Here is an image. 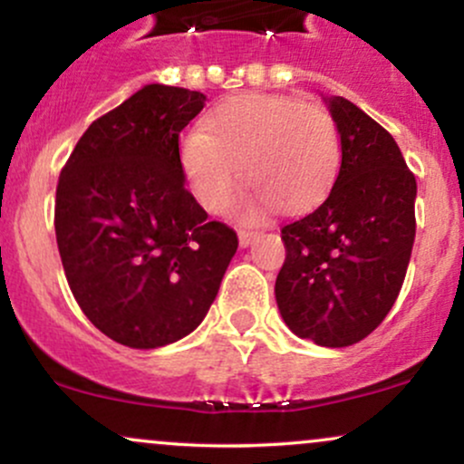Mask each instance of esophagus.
<instances>
[{"mask_svg":"<svg viewBox=\"0 0 464 464\" xmlns=\"http://www.w3.org/2000/svg\"><path fill=\"white\" fill-rule=\"evenodd\" d=\"M237 237H239V246L246 248L255 242V239L259 237V231H253V228H239Z\"/></svg>","mask_w":464,"mask_h":464,"instance_id":"34e87169","label":"esophagus"}]
</instances>
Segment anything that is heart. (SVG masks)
Returning <instances> with one entry per match:
<instances>
[{
  "label": "heart",
  "mask_w": 464,
  "mask_h": 464,
  "mask_svg": "<svg viewBox=\"0 0 464 464\" xmlns=\"http://www.w3.org/2000/svg\"><path fill=\"white\" fill-rule=\"evenodd\" d=\"M180 168L205 209L222 214L244 177L255 198L242 205L257 214L273 202L284 214L318 205L340 168V141L332 115L287 95L246 93L220 102L180 141Z\"/></svg>",
  "instance_id": "obj_1"
}]
</instances>
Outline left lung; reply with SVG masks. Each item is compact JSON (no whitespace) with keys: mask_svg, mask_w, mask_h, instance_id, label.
<instances>
[{"mask_svg":"<svg viewBox=\"0 0 464 464\" xmlns=\"http://www.w3.org/2000/svg\"><path fill=\"white\" fill-rule=\"evenodd\" d=\"M327 104L343 161L323 205L281 228L275 296L299 338L335 349L366 338L397 301L417 231V180L372 117L340 95Z\"/></svg>","mask_w":464,"mask_h":464,"instance_id":"obj_1","label":"left lung"}]
</instances>
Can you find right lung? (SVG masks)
Instances as JSON below:
<instances>
[{
	"label": "right lung",
	"mask_w": 464,
	"mask_h": 464,
	"mask_svg": "<svg viewBox=\"0 0 464 464\" xmlns=\"http://www.w3.org/2000/svg\"><path fill=\"white\" fill-rule=\"evenodd\" d=\"M205 95L146 84L98 117L69 154L54 228L67 284L104 335L157 349L194 332L237 250L185 189L179 135Z\"/></svg>",
	"instance_id": "1"
}]
</instances>
